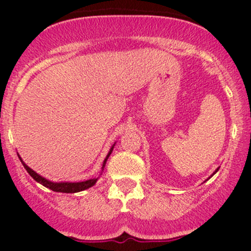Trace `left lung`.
<instances>
[{"label": "left lung", "mask_w": 251, "mask_h": 251, "mask_svg": "<svg viewBox=\"0 0 251 251\" xmlns=\"http://www.w3.org/2000/svg\"><path fill=\"white\" fill-rule=\"evenodd\" d=\"M219 169H220V168H217V169H216V170H215V171H214V173H212V175H211V176H210V177H212V176H214V175H215V174H216V173H217V171H219ZM210 177H209V178H210ZM209 178H207V179H209Z\"/></svg>", "instance_id": "obj_1"}]
</instances>
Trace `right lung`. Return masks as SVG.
I'll return each instance as SVG.
<instances>
[{
  "label": "right lung",
  "mask_w": 251,
  "mask_h": 251,
  "mask_svg": "<svg viewBox=\"0 0 251 251\" xmlns=\"http://www.w3.org/2000/svg\"><path fill=\"white\" fill-rule=\"evenodd\" d=\"M114 146H115V143L111 146L110 151H108L107 156H105L104 161H103L102 171H103V169H104L105 163H107V160H108V158H109L111 151H113ZM19 159H20V161H22L23 166L25 168V170L27 171V174H29L30 176H31L32 178L35 179V181L39 182V183H41L42 186H45L46 188L52 189L53 192H60V193H77V192L85 191V189H87V188H90V187L95 186L96 182H97V179H98V177H97V178L86 179V181H81V182H53V181H50V179L45 178V177H42L41 175L35 173L32 169H30L29 166H27L26 164L23 161V159L20 158V156H19Z\"/></svg>",
  "instance_id": "1"
}]
</instances>
